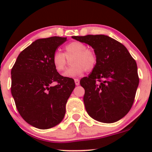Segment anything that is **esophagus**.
Wrapping results in <instances>:
<instances>
[{
	"instance_id": "esophagus-1",
	"label": "esophagus",
	"mask_w": 152,
	"mask_h": 152,
	"mask_svg": "<svg viewBox=\"0 0 152 152\" xmlns=\"http://www.w3.org/2000/svg\"><path fill=\"white\" fill-rule=\"evenodd\" d=\"M74 81H75V84H76V86L79 85V84H80V82H79V79H75Z\"/></svg>"
}]
</instances>
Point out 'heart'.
<instances>
[{
	"mask_svg": "<svg viewBox=\"0 0 152 152\" xmlns=\"http://www.w3.org/2000/svg\"><path fill=\"white\" fill-rule=\"evenodd\" d=\"M64 53L56 50L52 55V63L56 71L62 72L65 70L67 59H70L71 66L63 73L68 78L76 77L84 71L90 72L94 70L97 65L98 57L93 49L87 48V45L80 41H73L67 44Z\"/></svg>",
	"mask_w": 152,
	"mask_h": 152,
	"instance_id": "b5f03b06",
	"label": "heart"
}]
</instances>
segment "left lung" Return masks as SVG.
<instances>
[{
  "label": "left lung",
  "mask_w": 152,
  "mask_h": 152,
  "mask_svg": "<svg viewBox=\"0 0 152 152\" xmlns=\"http://www.w3.org/2000/svg\"><path fill=\"white\" fill-rule=\"evenodd\" d=\"M88 44L98 62L88 77L81 79L85 89L84 103L89 115L102 123H114L132 107L138 87L135 60L123 44L106 35L73 36Z\"/></svg>",
  "instance_id": "1"
}]
</instances>
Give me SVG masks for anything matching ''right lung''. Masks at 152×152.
Returning <instances> with one entry per match:
<instances>
[{
    "label": "right lung",
    "instance_id": "add662e5",
    "mask_svg": "<svg viewBox=\"0 0 152 152\" xmlns=\"http://www.w3.org/2000/svg\"><path fill=\"white\" fill-rule=\"evenodd\" d=\"M65 41L67 37H61L37 39L21 51L11 71V92L18 113L40 129L62 121L76 86L73 79L61 76L52 63V55Z\"/></svg>",
    "mask_w": 152,
    "mask_h": 152
}]
</instances>
